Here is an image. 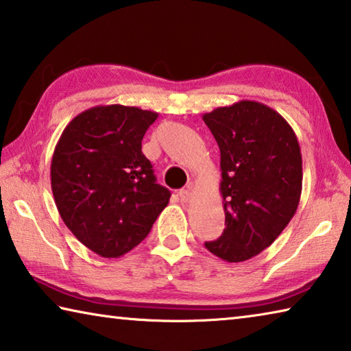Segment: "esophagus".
I'll use <instances>...</instances> for the list:
<instances>
[{
    "instance_id": "obj_1",
    "label": "esophagus",
    "mask_w": 351,
    "mask_h": 351,
    "mask_svg": "<svg viewBox=\"0 0 351 351\" xmlns=\"http://www.w3.org/2000/svg\"><path fill=\"white\" fill-rule=\"evenodd\" d=\"M190 198H192V187L180 190V199L182 201V203H189Z\"/></svg>"
}]
</instances>
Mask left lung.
I'll list each match as a JSON object with an SVG mask.
<instances>
[{"instance_id":"left-lung-1","label":"left lung","mask_w":351,"mask_h":351,"mask_svg":"<svg viewBox=\"0 0 351 351\" xmlns=\"http://www.w3.org/2000/svg\"><path fill=\"white\" fill-rule=\"evenodd\" d=\"M219 147L226 228L209 251L229 263L271 246L294 217L302 195V153L294 130L271 106L240 100L204 112Z\"/></svg>"}]
</instances>
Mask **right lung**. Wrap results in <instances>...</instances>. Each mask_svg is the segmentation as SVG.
<instances>
[{
    "instance_id": "obj_1",
    "label": "right lung",
    "mask_w": 351,
    "mask_h": 351,
    "mask_svg": "<svg viewBox=\"0 0 351 351\" xmlns=\"http://www.w3.org/2000/svg\"><path fill=\"white\" fill-rule=\"evenodd\" d=\"M158 112L99 105L71 121L51 161L58 213L82 245L117 258L145 239L171 197L156 184L142 138Z\"/></svg>"
}]
</instances>
